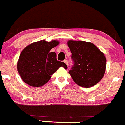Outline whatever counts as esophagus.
<instances>
[{
	"mask_svg": "<svg viewBox=\"0 0 125 125\" xmlns=\"http://www.w3.org/2000/svg\"><path fill=\"white\" fill-rule=\"evenodd\" d=\"M64 62L66 64V65H67V66H68V62H67V59H65V60L64 61Z\"/></svg>",
	"mask_w": 125,
	"mask_h": 125,
	"instance_id": "1",
	"label": "esophagus"
}]
</instances>
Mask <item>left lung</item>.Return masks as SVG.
I'll use <instances>...</instances> for the list:
<instances>
[{"label":"left lung","instance_id":"1","mask_svg":"<svg viewBox=\"0 0 125 125\" xmlns=\"http://www.w3.org/2000/svg\"><path fill=\"white\" fill-rule=\"evenodd\" d=\"M67 44L73 61L69 73L73 81L79 86L85 88L96 85L105 73V56L91 43L69 40Z\"/></svg>","mask_w":125,"mask_h":125}]
</instances>
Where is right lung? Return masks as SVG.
<instances>
[{
	"instance_id": "obj_1",
	"label": "right lung",
	"mask_w": 125,
	"mask_h": 125,
	"mask_svg": "<svg viewBox=\"0 0 125 125\" xmlns=\"http://www.w3.org/2000/svg\"><path fill=\"white\" fill-rule=\"evenodd\" d=\"M59 42L40 40L26 47L21 52L17 63L20 75L25 83L34 87L44 85L51 75L60 67L67 68L64 62L58 61L56 54L51 49Z\"/></svg>"
}]
</instances>
